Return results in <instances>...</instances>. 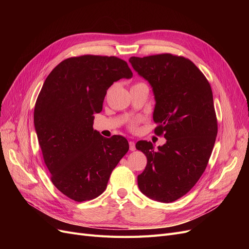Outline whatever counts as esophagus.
I'll use <instances>...</instances> for the list:
<instances>
[{"label":"esophagus","mask_w":249,"mask_h":249,"mask_svg":"<svg viewBox=\"0 0 249 249\" xmlns=\"http://www.w3.org/2000/svg\"><path fill=\"white\" fill-rule=\"evenodd\" d=\"M129 149L131 150V151H134V150L136 149V147H135V142H134V141H130V142H129Z\"/></svg>","instance_id":"obj_1"}]
</instances>
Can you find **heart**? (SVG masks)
<instances>
[{
    "instance_id": "b5f03b06",
    "label": "heart",
    "mask_w": 249,
    "mask_h": 249,
    "mask_svg": "<svg viewBox=\"0 0 249 249\" xmlns=\"http://www.w3.org/2000/svg\"><path fill=\"white\" fill-rule=\"evenodd\" d=\"M132 129H135V125H134V124L132 125Z\"/></svg>"
}]
</instances>
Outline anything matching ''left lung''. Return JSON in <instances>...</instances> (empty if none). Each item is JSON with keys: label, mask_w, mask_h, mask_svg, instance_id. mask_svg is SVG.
Wrapping results in <instances>:
<instances>
[{"label": "left lung", "mask_w": 249, "mask_h": 249, "mask_svg": "<svg viewBox=\"0 0 249 249\" xmlns=\"http://www.w3.org/2000/svg\"><path fill=\"white\" fill-rule=\"evenodd\" d=\"M129 62L152 88L154 132L166 139L156 149L145 140L136 143L147 159L138 187L149 199L172 203L196 185L211 156L218 131L212 89L202 71L182 56H132Z\"/></svg>", "instance_id": "1"}]
</instances>
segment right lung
Returning <instances> with one entry per match:
<instances>
[{
  "label": "right lung",
  "instance_id": "add662e5",
  "mask_svg": "<svg viewBox=\"0 0 249 249\" xmlns=\"http://www.w3.org/2000/svg\"><path fill=\"white\" fill-rule=\"evenodd\" d=\"M133 73L115 56L82 55L61 61L48 74L34 108V126L51 181L75 202L93 200L129 149L125 137H103L94 114L107 89Z\"/></svg>",
  "mask_w": 249,
  "mask_h": 249
}]
</instances>
